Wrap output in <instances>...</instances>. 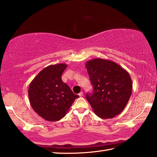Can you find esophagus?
Wrapping results in <instances>:
<instances>
[{
  "instance_id": "1",
  "label": "esophagus",
  "mask_w": 157,
  "mask_h": 157,
  "mask_svg": "<svg viewBox=\"0 0 157 157\" xmlns=\"http://www.w3.org/2000/svg\"><path fill=\"white\" fill-rule=\"evenodd\" d=\"M79 96H80V97H82V96H83V95H84V93H83V92H81L79 93Z\"/></svg>"
}]
</instances>
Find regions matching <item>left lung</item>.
I'll return each mask as SVG.
<instances>
[{"label":"left lung","mask_w":157,"mask_h":157,"mask_svg":"<svg viewBox=\"0 0 157 157\" xmlns=\"http://www.w3.org/2000/svg\"><path fill=\"white\" fill-rule=\"evenodd\" d=\"M86 67L94 88L86 96L95 114L102 119L120 114L132 92L129 73L117 63L100 58L86 62Z\"/></svg>","instance_id":"left-lung-1"}]
</instances>
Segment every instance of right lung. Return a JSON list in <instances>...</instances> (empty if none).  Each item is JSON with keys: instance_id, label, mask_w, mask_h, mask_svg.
<instances>
[{"instance_id": "1", "label": "right lung", "mask_w": 157, "mask_h": 157, "mask_svg": "<svg viewBox=\"0 0 157 157\" xmlns=\"http://www.w3.org/2000/svg\"><path fill=\"white\" fill-rule=\"evenodd\" d=\"M67 65H52L43 69L31 82L28 89L29 102L34 111L46 121H56L64 117L75 100L61 75Z\"/></svg>"}]
</instances>
